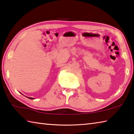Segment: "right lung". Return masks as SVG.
I'll return each instance as SVG.
<instances>
[{
  "mask_svg": "<svg viewBox=\"0 0 134 134\" xmlns=\"http://www.w3.org/2000/svg\"><path fill=\"white\" fill-rule=\"evenodd\" d=\"M30 98V99H34V98Z\"/></svg>",
  "mask_w": 134,
  "mask_h": 134,
  "instance_id": "add662e5",
  "label": "right lung"
}]
</instances>
